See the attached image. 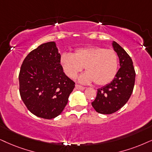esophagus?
Wrapping results in <instances>:
<instances>
[{
	"label": "esophagus",
	"mask_w": 152,
	"mask_h": 152,
	"mask_svg": "<svg viewBox=\"0 0 152 152\" xmlns=\"http://www.w3.org/2000/svg\"><path fill=\"white\" fill-rule=\"evenodd\" d=\"M75 87H76V89L80 90H83L86 88L85 87H83V86H80V85H78V84H76V86H75Z\"/></svg>",
	"instance_id": "esophagus-1"
}]
</instances>
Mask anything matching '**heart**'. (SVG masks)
<instances>
[{"label":"heart","instance_id":"obj_1","mask_svg":"<svg viewBox=\"0 0 152 152\" xmlns=\"http://www.w3.org/2000/svg\"><path fill=\"white\" fill-rule=\"evenodd\" d=\"M60 64L68 77L76 78L83 66L87 71L81 75V82L94 80L97 86H105L112 81L118 69V56L112 49L99 46L80 48L75 50L72 55L63 54Z\"/></svg>","mask_w":152,"mask_h":152}]
</instances>
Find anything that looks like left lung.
Masks as SVG:
<instances>
[{
  "mask_svg": "<svg viewBox=\"0 0 152 152\" xmlns=\"http://www.w3.org/2000/svg\"><path fill=\"white\" fill-rule=\"evenodd\" d=\"M112 44L118 56L121 68L112 81L97 89L96 98L92 102L95 111L102 114H113L124 107L135 86V71L131 57L116 42Z\"/></svg>",
  "mask_w": 152,
  "mask_h": 152,
  "instance_id": "8db88e82",
  "label": "left lung"
}]
</instances>
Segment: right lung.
<instances>
[{
  "mask_svg": "<svg viewBox=\"0 0 152 152\" xmlns=\"http://www.w3.org/2000/svg\"><path fill=\"white\" fill-rule=\"evenodd\" d=\"M60 57L55 42H48L31 51L21 66V98L26 108L40 118L59 116L75 87L63 72Z\"/></svg>",
  "mask_w": 152,
  "mask_h": 152,
  "instance_id": "add662e5",
  "label": "right lung"
}]
</instances>
